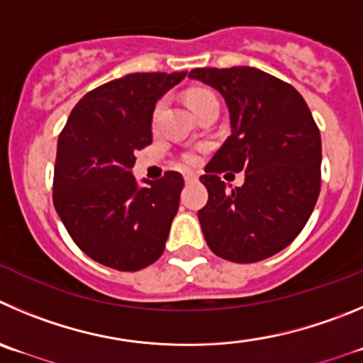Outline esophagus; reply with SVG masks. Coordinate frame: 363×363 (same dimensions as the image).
<instances>
[{
    "mask_svg": "<svg viewBox=\"0 0 363 363\" xmlns=\"http://www.w3.org/2000/svg\"><path fill=\"white\" fill-rule=\"evenodd\" d=\"M199 179L197 174H193V172H188V174H184V181L186 182H195Z\"/></svg>",
    "mask_w": 363,
    "mask_h": 363,
    "instance_id": "34e87169",
    "label": "esophagus"
}]
</instances>
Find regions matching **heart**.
<instances>
[{
  "mask_svg": "<svg viewBox=\"0 0 363 363\" xmlns=\"http://www.w3.org/2000/svg\"><path fill=\"white\" fill-rule=\"evenodd\" d=\"M213 100H216L215 93H213V91H209V89H204V87H197V89H191V91H188V94H186V101H188V105H189V107H191L193 111L201 109L202 105L208 104V101H213ZM161 109H162V104H161V101H159V104L155 105L154 121L157 120V116H159V113H161ZM186 159H188L189 162L195 161V157H193V155H188V157H186Z\"/></svg>",
  "mask_w": 363,
  "mask_h": 363,
  "instance_id": "b5f03b06",
  "label": "heart"
}]
</instances>
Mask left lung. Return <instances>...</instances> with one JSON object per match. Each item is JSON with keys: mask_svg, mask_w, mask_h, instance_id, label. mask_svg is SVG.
Segmentation results:
<instances>
[{"mask_svg": "<svg viewBox=\"0 0 363 363\" xmlns=\"http://www.w3.org/2000/svg\"><path fill=\"white\" fill-rule=\"evenodd\" d=\"M223 96L231 135L202 175L208 204L199 220L209 249L223 259L254 263L289 247L320 193V132L290 84L249 66L189 71ZM246 172L242 189H225L218 174Z\"/></svg>", "mask_w": 363, "mask_h": 363, "instance_id": "1", "label": "left lung"}]
</instances>
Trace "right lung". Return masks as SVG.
Here are the masks:
<instances>
[{
  "instance_id": "obj_1",
  "label": "right lung",
  "mask_w": 363,
  "mask_h": 363,
  "mask_svg": "<svg viewBox=\"0 0 363 363\" xmlns=\"http://www.w3.org/2000/svg\"><path fill=\"white\" fill-rule=\"evenodd\" d=\"M186 77L132 73L89 91L59 135L53 206L73 242L94 262L134 272L157 262L184 179L166 172L140 186L135 150L152 143L155 101Z\"/></svg>"
}]
</instances>
